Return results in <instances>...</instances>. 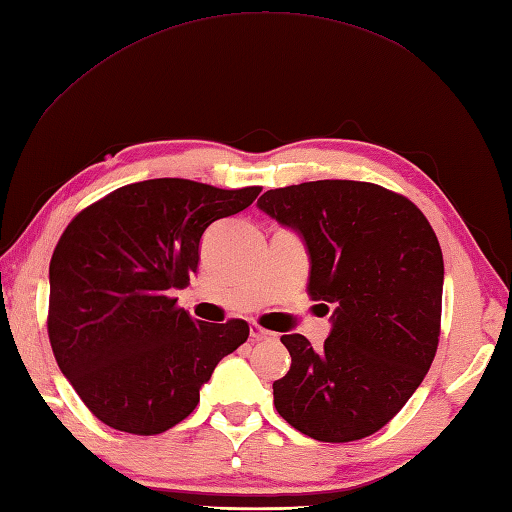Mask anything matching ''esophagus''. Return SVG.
I'll return each mask as SVG.
<instances>
[{
  "label": "esophagus",
  "instance_id": "1",
  "mask_svg": "<svg viewBox=\"0 0 512 512\" xmlns=\"http://www.w3.org/2000/svg\"><path fill=\"white\" fill-rule=\"evenodd\" d=\"M249 338H252V340H269V338H274V333L256 325V322H252V325H249Z\"/></svg>",
  "mask_w": 512,
  "mask_h": 512
}]
</instances>
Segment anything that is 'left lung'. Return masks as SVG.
<instances>
[{
	"instance_id": "8db88e82",
	"label": "left lung",
	"mask_w": 512,
	"mask_h": 512,
	"mask_svg": "<svg viewBox=\"0 0 512 512\" xmlns=\"http://www.w3.org/2000/svg\"><path fill=\"white\" fill-rule=\"evenodd\" d=\"M258 207L302 236L309 296L325 314L333 305L320 351L300 333L280 338L291 367L274 382L276 411L318 442L369 437L409 402L440 342L444 260L433 227L406 196L362 181L278 187Z\"/></svg>"
}]
</instances>
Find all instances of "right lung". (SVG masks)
<instances>
[{
    "label": "right lung",
    "instance_id": "add662e5",
    "mask_svg": "<svg viewBox=\"0 0 512 512\" xmlns=\"http://www.w3.org/2000/svg\"><path fill=\"white\" fill-rule=\"evenodd\" d=\"M260 187L150 179L103 196L61 234L50 260L48 338L61 373L112 429L156 435L190 415L201 387L249 336L245 320H194L176 307L198 245Z\"/></svg>",
    "mask_w": 512,
    "mask_h": 512
}]
</instances>
